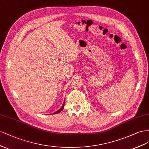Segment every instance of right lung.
Returning a JSON list of instances; mask_svg holds the SVG:
<instances>
[{
    "label": "right lung",
    "mask_w": 149,
    "mask_h": 149,
    "mask_svg": "<svg viewBox=\"0 0 149 149\" xmlns=\"http://www.w3.org/2000/svg\"><path fill=\"white\" fill-rule=\"evenodd\" d=\"M65 103V102H64ZM64 104H63V105H62V107H61V108L59 110V111H56V112H55L54 113V114H57V113H60L61 111H62V109H64Z\"/></svg>",
    "instance_id": "1"
}]
</instances>
